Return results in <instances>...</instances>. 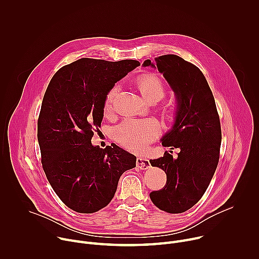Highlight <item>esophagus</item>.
Returning <instances> with one entry per match:
<instances>
[{"label": "esophagus", "instance_id": "1", "mask_svg": "<svg viewBox=\"0 0 259 259\" xmlns=\"http://www.w3.org/2000/svg\"><path fill=\"white\" fill-rule=\"evenodd\" d=\"M136 166L141 170H146L151 167V163H150V160L138 157L136 160Z\"/></svg>", "mask_w": 259, "mask_h": 259}]
</instances>
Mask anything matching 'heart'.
I'll list each match as a JSON object with an SVG mask.
<instances>
[{
  "label": "heart",
  "mask_w": 259,
  "mask_h": 259,
  "mask_svg": "<svg viewBox=\"0 0 259 259\" xmlns=\"http://www.w3.org/2000/svg\"><path fill=\"white\" fill-rule=\"evenodd\" d=\"M137 85L141 93L151 100H160L166 91V86L163 79L155 72H146L138 77ZM119 89V85L116 84L107 91L103 102V110L105 114L113 112L115 99ZM173 112L174 108L171 106L165 108V114L168 117H171ZM161 133L162 126L160 122L154 118H128L114 128L115 139L126 149L134 152L144 150L149 143L157 139Z\"/></svg>",
  "instance_id": "heart-1"
}]
</instances>
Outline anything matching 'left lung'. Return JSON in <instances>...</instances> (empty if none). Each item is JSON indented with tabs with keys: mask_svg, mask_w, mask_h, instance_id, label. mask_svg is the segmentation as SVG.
<instances>
[{
	"mask_svg": "<svg viewBox=\"0 0 259 259\" xmlns=\"http://www.w3.org/2000/svg\"><path fill=\"white\" fill-rule=\"evenodd\" d=\"M156 62L178 103L175 124L162 138V144L180 152L176 159L166 152L160 159L150 161L167 175L165 188L151 193L150 198L165 212L182 213L201 200L217 168L221 143L219 115L198 66L174 54L159 56ZM143 65L155 66L150 59Z\"/></svg>",
	"mask_w": 259,
	"mask_h": 259,
	"instance_id": "1",
	"label": "left lung"
}]
</instances>
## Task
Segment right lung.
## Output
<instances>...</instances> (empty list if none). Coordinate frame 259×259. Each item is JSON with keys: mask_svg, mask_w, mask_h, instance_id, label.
<instances>
[{"mask_svg": "<svg viewBox=\"0 0 259 259\" xmlns=\"http://www.w3.org/2000/svg\"><path fill=\"white\" fill-rule=\"evenodd\" d=\"M139 65L81 58L62 66L48 85L38 119L41 162L52 189L73 211L94 213L108 205L121 175L136 166V157L118 145L100 149L91 139L107 91Z\"/></svg>", "mask_w": 259, "mask_h": 259, "instance_id": "add662e5", "label": "right lung"}]
</instances>
